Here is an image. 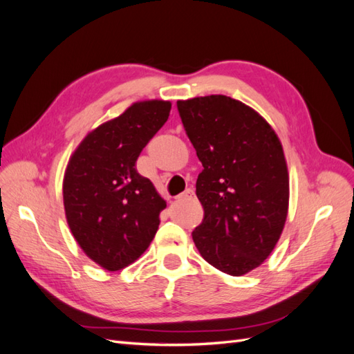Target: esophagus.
Here are the masks:
<instances>
[{
	"mask_svg": "<svg viewBox=\"0 0 354 354\" xmlns=\"http://www.w3.org/2000/svg\"><path fill=\"white\" fill-rule=\"evenodd\" d=\"M195 196V194H194V189H186L183 194H180L178 195V199H185V198H194Z\"/></svg>",
	"mask_w": 354,
	"mask_h": 354,
	"instance_id": "34e87169",
	"label": "esophagus"
}]
</instances>
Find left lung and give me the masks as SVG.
Returning a JSON list of instances; mask_svg holds the SVG:
<instances>
[{
	"mask_svg": "<svg viewBox=\"0 0 354 354\" xmlns=\"http://www.w3.org/2000/svg\"><path fill=\"white\" fill-rule=\"evenodd\" d=\"M177 109L203 167L196 196L205 217L192 238L216 269L248 273L270 255L285 226L282 145L259 113L227 95L180 100Z\"/></svg>",
	"mask_w": 354,
	"mask_h": 354,
	"instance_id": "8db88e82",
	"label": "left lung"
}]
</instances>
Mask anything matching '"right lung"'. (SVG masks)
I'll list each match as a JSON object with an SVG mask.
<instances>
[{
  "label": "right lung",
  "instance_id": "add662e5",
  "mask_svg": "<svg viewBox=\"0 0 354 354\" xmlns=\"http://www.w3.org/2000/svg\"><path fill=\"white\" fill-rule=\"evenodd\" d=\"M171 103L140 102L95 128L72 155L63 203L73 238L93 261L120 270L155 238L167 202L137 173L143 147L167 122Z\"/></svg>",
  "mask_w": 354,
  "mask_h": 354
}]
</instances>
